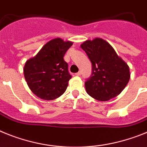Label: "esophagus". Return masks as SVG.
Here are the masks:
<instances>
[{"label":"esophagus","mask_w":147,"mask_h":147,"mask_svg":"<svg viewBox=\"0 0 147 147\" xmlns=\"http://www.w3.org/2000/svg\"><path fill=\"white\" fill-rule=\"evenodd\" d=\"M75 75H77V76H79V75H81V72H77V73H75Z\"/></svg>","instance_id":"esophagus-1"}]
</instances>
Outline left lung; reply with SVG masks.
Returning a JSON list of instances; mask_svg holds the SVG:
<instances>
[{"label": "left lung", "mask_w": 147, "mask_h": 147, "mask_svg": "<svg viewBox=\"0 0 147 147\" xmlns=\"http://www.w3.org/2000/svg\"><path fill=\"white\" fill-rule=\"evenodd\" d=\"M81 47L92 66V75L85 82L88 95L100 101H107L119 95L129 81L127 63L101 38L86 40Z\"/></svg>", "instance_id": "1"}]
</instances>
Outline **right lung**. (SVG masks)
Wrapping results in <instances>:
<instances>
[{
  "mask_svg": "<svg viewBox=\"0 0 147 147\" xmlns=\"http://www.w3.org/2000/svg\"><path fill=\"white\" fill-rule=\"evenodd\" d=\"M72 45V42L55 38L26 62L24 77L29 89L38 98L54 100L65 92L72 76L63 57Z\"/></svg>",
  "mask_w": 147,
  "mask_h": 147,
  "instance_id": "1",
  "label": "right lung"
}]
</instances>
